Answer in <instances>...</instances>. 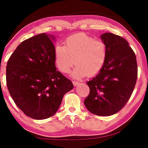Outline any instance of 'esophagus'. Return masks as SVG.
<instances>
[{
  "instance_id": "esophagus-1",
  "label": "esophagus",
  "mask_w": 148,
  "mask_h": 148,
  "mask_svg": "<svg viewBox=\"0 0 148 148\" xmlns=\"http://www.w3.org/2000/svg\"><path fill=\"white\" fill-rule=\"evenodd\" d=\"M72 83H73V85H74L75 87L78 86V85H79V82H77L76 81H72Z\"/></svg>"
}]
</instances>
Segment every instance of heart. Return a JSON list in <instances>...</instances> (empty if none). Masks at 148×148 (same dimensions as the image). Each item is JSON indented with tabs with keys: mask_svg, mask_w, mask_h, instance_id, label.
Listing matches in <instances>:
<instances>
[{
	"mask_svg": "<svg viewBox=\"0 0 148 148\" xmlns=\"http://www.w3.org/2000/svg\"><path fill=\"white\" fill-rule=\"evenodd\" d=\"M108 47L106 42L85 34L72 36L65 40V46L58 45L54 49V59L60 72L67 73L74 64L71 76L83 79L94 76L101 71L106 63Z\"/></svg>",
	"mask_w": 148,
	"mask_h": 148,
	"instance_id": "obj_1",
	"label": "heart"
}]
</instances>
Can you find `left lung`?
<instances>
[{
    "label": "left lung",
    "mask_w": 148,
    "mask_h": 148,
    "mask_svg": "<svg viewBox=\"0 0 148 148\" xmlns=\"http://www.w3.org/2000/svg\"><path fill=\"white\" fill-rule=\"evenodd\" d=\"M108 55L99 74L87 82L90 94L84 104L88 111L98 116H111L123 108L136 85V55L125 39L112 33H104Z\"/></svg>",
    "instance_id": "1"
}]
</instances>
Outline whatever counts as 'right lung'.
Here are the masks:
<instances>
[{
  "mask_svg": "<svg viewBox=\"0 0 148 148\" xmlns=\"http://www.w3.org/2000/svg\"><path fill=\"white\" fill-rule=\"evenodd\" d=\"M55 38L43 33L23 41L6 67L7 85L14 103L25 114L36 120L54 115L72 81L56 70Z\"/></svg>",
  "mask_w": 148,
  "mask_h": 148,
  "instance_id": "add662e5",
  "label": "right lung"
}]
</instances>
